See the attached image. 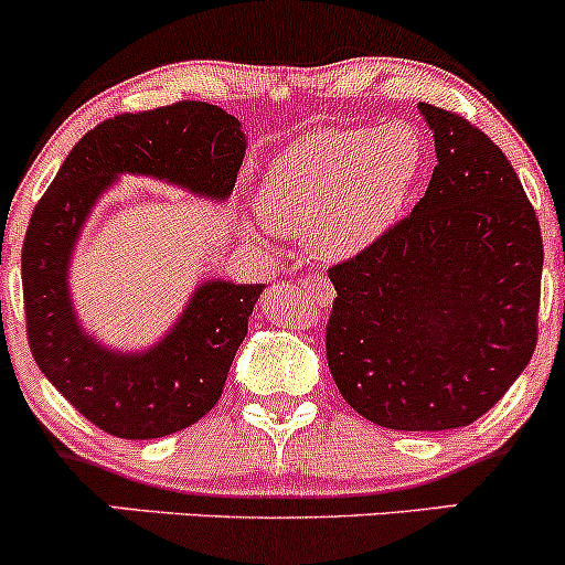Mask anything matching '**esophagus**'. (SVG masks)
Returning a JSON list of instances; mask_svg holds the SVG:
<instances>
[{"mask_svg": "<svg viewBox=\"0 0 565 565\" xmlns=\"http://www.w3.org/2000/svg\"><path fill=\"white\" fill-rule=\"evenodd\" d=\"M301 285H305V290L312 296L316 305L326 307L331 305V299H334V288H331V282L326 280V277H305Z\"/></svg>", "mask_w": 565, "mask_h": 565, "instance_id": "esophagus-1", "label": "esophagus"}]
</instances>
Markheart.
Here are the masks:
<instances>
[{"mask_svg": "<svg viewBox=\"0 0 565 565\" xmlns=\"http://www.w3.org/2000/svg\"><path fill=\"white\" fill-rule=\"evenodd\" d=\"M422 168V138L403 121L318 130L266 166L255 209L285 239H310L326 258H356L403 217Z\"/></svg>", "mask_w": 565, "mask_h": 565, "instance_id": "obj_1", "label": "heart"}]
</instances>
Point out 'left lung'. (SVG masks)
<instances>
[{
  "mask_svg": "<svg viewBox=\"0 0 565 565\" xmlns=\"http://www.w3.org/2000/svg\"><path fill=\"white\" fill-rule=\"evenodd\" d=\"M435 171L381 242L329 269L326 359L342 399L388 429L438 433L484 416L527 367L542 296V228L495 143L418 103Z\"/></svg>",
  "mask_w": 565,
  "mask_h": 565,
  "instance_id": "obj_1",
  "label": "left lung"
}]
</instances>
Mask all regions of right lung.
<instances>
[{"mask_svg":"<svg viewBox=\"0 0 565 565\" xmlns=\"http://www.w3.org/2000/svg\"><path fill=\"white\" fill-rule=\"evenodd\" d=\"M244 149L239 119L209 103L121 114L75 143L34 206L21 253L29 348L43 375L103 433L149 440L206 416L266 285L203 280L160 342L114 351L81 326L70 296V258L81 231L121 173L225 201Z\"/></svg>","mask_w":565,"mask_h":565,"instance_id":"1","label":"right lung"}]
</instances>
